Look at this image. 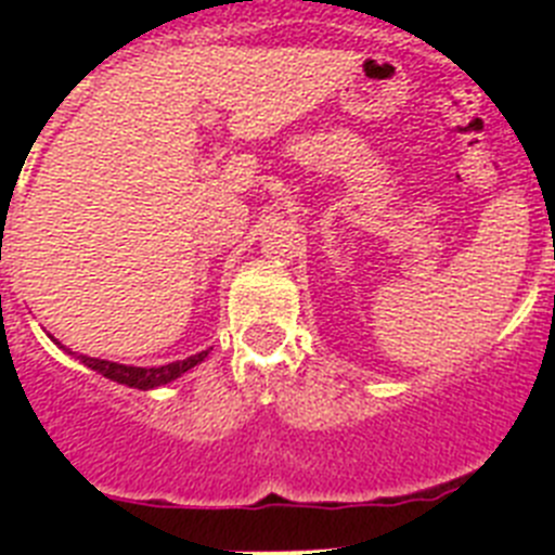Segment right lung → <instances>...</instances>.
Masks as SVG:
<instances>
[{"instance_id":"obj_1","label":"right lung","mask_w":555,"mask_h":555,"mask_svg":"<svg viewBox=\"0 0 555 555\" xmlns=\"http://www.w3.org/2000/svg\"><path fill=\"white\" fill-rule=\"evenodd\" d=\"M61 345V341H55ZM75 356V352H72ZM80 358V364H86L88 370L100 372L102 377H111L116 384L130 386V389H155V386L171 384V380H178L180 375H185L189 370H194L197 364H203L205 358H208V350L197 352V356H189L185 361H171V364L164 366H127V364H116V361H105V358H88V356H75Z\"/></svg>"}]
</instances>
